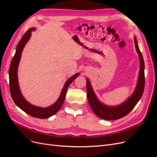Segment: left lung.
Wrapping results in <instances>:
<instances>
[{
	"instance_id": "left-lung-1",
	"label": "left lung",
	"mask_w": 157,
	"mask_h": 157,
	"mask_svg": "<svg viewBox=\"0 0 157 157\" xmlns=\"http://www.w3.org/2000/svg\"><path fill=\"white\" fill-rule=\"evenodd\" d=\"M134 43L140 59L138 78H137L134 91L124 102H122L119 105L113 106L107 105L106 104L102 103L95 94L90 80L88 78H86L87 98L89 105L94 113L98 117L102 118V119L113 121L126 116L134 109L137 102L140 101L142 95H143L145 87V64L143 56H142L138 47V44H137L136 36H134Z\"/></svg>"
}]
</instances>
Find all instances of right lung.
<instances>
[{"mask_svg":"<svg viewBox=\"0 0 157 157\" xmlns=\"http://www.w3.org/2000/svg\"><path fill=\"white\" fill-rule=\"evenodd\" d=\"M34 31H35V27H31L28 29L27 31L21 37V39L18 42L16 46V53L12 59L10 69H9L10 90L13 101L16 104V105L19 108H20L22 111L33 117L39 118H47L55 115L59 110L61 106L63 105L67 88L69 87V84L72 83L73 80L78 77L79 73H76L65 82L63 88L61 90L59 98L52 105L46 107H41L32 105L29 102H28L24 98V97L23 96V95L20 91L17 78V70L19 63H20L21 59L22 51L23 48H24L27 42L30 39L31 36V32Z\"/></svg>","mask_w":157,"mask_h":157,"instance_id":"add662e5","label":"right lung"}]
</instances>
